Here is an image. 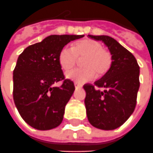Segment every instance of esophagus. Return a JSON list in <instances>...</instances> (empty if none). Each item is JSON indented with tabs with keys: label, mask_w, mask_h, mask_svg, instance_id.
Returning a JSON list of instances; mask_svg holds the SVG:
<instances>
[{
	"label": "esophagus",
	"mask_w": 153,
	"mask_h": 153,
	"mask_svg": "<svg viewBox=\"0 0 153 153\" xmlns=\"http://www.w3.org/2000/svg\"><path fill=\"white\" fill-rule=\"evenodd\" d=\"M74 85H75V87H76V88H78V87H82V86L81 84H79V83H77V82H75Z\"/></svg>",
	"instance_id": "34e87169"
}]
</instances>
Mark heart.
Instances as JSON below:
<instances>
[{"label":"heart","mask_w":153,"mask_h":153,"mask_svg":"<svg viewBox=\"0 0 153 153\" xmlns=\"http://www.w3.org/2000/svg\"><path fill=\"white\" fill-rule=\"evenodd\" d=\"M59 63L63 70L73 68L79 60L84 67L76 68L66 73V76L78 83L89 82L95 77L105 75L112 62L111 52L103 48L102 44L92 39H84L74 43L71 48L63 47L59 53Z\"/></svg>","instance_id":"obj_1"}]
</instances>
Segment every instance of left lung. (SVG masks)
I'll list each match as a JSON object with an SVG mask.
<instances>
[{
    "label": "left lung",
    "instance_id": "1",
    "mask_svg": "<svg viewBox=\"0 0 153 153\" xmlns=\"http://www.w3.org/2000/svg\"><path fill=\"white\" fill-rule=\"evenodd\" d=\"M88 36L107 45L112 62L109 71L94 85L88 83L83 87L87 93V118L97 128L113 130L121 127L134 111L140 86L139 66L134 56L112 37Z\"/></svg>",
    "mask_w": 153,
    "mask_h": 153
}]
</instances>
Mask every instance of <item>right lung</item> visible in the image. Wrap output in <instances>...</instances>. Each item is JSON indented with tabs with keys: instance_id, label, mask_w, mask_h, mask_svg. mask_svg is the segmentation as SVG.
<instances>
[{
	"instance_id": "add662e5",
	"label": "right lung",
	"mask_w": 153,
	"mask_h": 153,
	"mask_svg": "<svg viewBox=\"0 0 153 153\" xmlns=\"http://www.w3.org/2000/svg\"><path fill=\"white\" fill-rule=\"evenodd\" d=\"M84 35H51L26 47L13 71V99L22 119L37 130L58 127L65 107L75 90L59 63V53L66 44ZM62 81L61 87L53 84Z\"/></svg>"
}]
</instances>
